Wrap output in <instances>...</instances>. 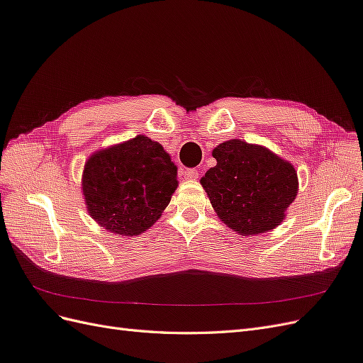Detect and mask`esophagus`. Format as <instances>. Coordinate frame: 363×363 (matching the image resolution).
<instances>
[{"label":"esophagus","instance_id":"obj_1","mask_svg":"<svg viewBox=\"0 0 363 363\" xmlns=\"http://www.w3.org/2000/svg\"><path fill=\"white\" fill-rule=\"evenodd\" d=\"M199 171L196 169H184L183 171V177L186 179V180H196L199 179Z\"/></svg>","mask_w":363,"mask_h":363}]
</instances>
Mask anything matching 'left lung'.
I'll list each match as a JSON object with an SVG mask.
<instances>
[{"label":"left lung","instance_id":"obj_1","mask_svg":"<svg viewBox=\"0 0 363 363\" xmlns=\"http://www.w3.org/2000/svg\"><path fill=\"white\" fill-rule=\"evenodd\" d=\"M216 164L200 180L221 221L244 236L277 227L298 192L292 164L240 139L219 144Z\"/></svg>","mask_w":363,"mask_h":363}]
</instances>
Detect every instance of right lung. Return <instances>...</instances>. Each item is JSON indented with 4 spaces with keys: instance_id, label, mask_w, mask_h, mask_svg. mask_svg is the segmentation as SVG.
Instances as JSON below:
<instances>
[{
    "instance_id": "add662e5",
    "label": "right lung",
    "mask_w": 363,
    "mask_h": 363,
    "mask_svg": "<svg viewBox=\"0 0 363 363\" xmlns=\"http://www.w3.org/2000/svg\"><path fill=\"white\" fill-rule=\"evenodd\" d=\"M177 167L159 142L139 135L87 159V212L107 232L136 236L160 218L177 189Z\"/></svg>"
}]
</instances>
